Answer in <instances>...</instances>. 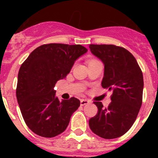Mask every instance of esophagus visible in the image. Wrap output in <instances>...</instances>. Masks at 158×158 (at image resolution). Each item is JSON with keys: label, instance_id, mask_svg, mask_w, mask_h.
Wrapping results in <instances>:
<instances>
[{"label": "esophagus", "instance_id": "1", "mask_svg": "<svg viewBox=\"0 0 158 158\" xmlns=\"http://www.w3.org/2000/svg\"><path fill=\"white\" fill-rule=\"evenodd\" d=\"M89 104V101L86 99H82L81 100V106H84V105H86V104Z\"/></svg>", "mask_w": 158, "mask_h": 158}]
</instances>
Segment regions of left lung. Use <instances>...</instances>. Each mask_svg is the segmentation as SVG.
Segmentation results:
<instances>
[{"mask_svg":"<svg viewBox=\"0 0 158 158\" xmlns=\"http://www.w3.org/2000/svg\"><path fill=\"white\" fill-rule=\"evenodd\" d=\"M89 48L104 65L102 87L112 91L107 108L101 102H94L98 113L89 119V127L103 139H116L129 131L138 116L142 102L143 75L135 58L126 49L94 44Z\"/></svg>","mask_w":158,"mask_h":158,"instance_id":"8db88e82","label":"left lung"}]
</instances>
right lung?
<instances>
[{
	"label": "right lung",
	"mask_w": 158,
	"mask_h": 158,
	"mask_svg": "<svg viewBox=\"0 0 158 158\" xmlns=\"http://www.w3.org/2000/svg\"><path fill=\"white\" fill-rule=\"evenodd\" d=\"M87 51L81 45L45 44L32 51L21 65L16 98L25 123L35 134L53 138L66 129L80 100L72 97L60 101L54 86Z\"/></svg>",
	"instance_id": "add662e5"
}]
</instances>
